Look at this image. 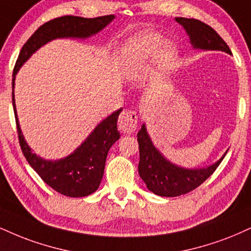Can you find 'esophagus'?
<instances>
[{
  "label": "esophagus",
  "mask_w": 251,
  "mask_h": 251,
  "mask_svg": "<svg viewBox=\"0 0 251 251\" xmlns=\"http://www.w3.org/2000/svg\"><path fill=\"white\" fill-rule=\"evenodd\" d=\"M137 122L138 117L136 111L128 109L121 113L119 121H117V126H119V129L121 131L126 132V134H131L137 128Z\"/></svg>",
  "instance_id": "34e87169"
}]
</instances>
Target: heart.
<instances>
[{
	"label": "heart",
	"mask_w": 251,
	"mask_h": 251,
	"mask_svg": "<svg viewBox=\"0 0 251 251\" xmlns=\"http://www.w3.org/2000/svg\"><path fill=\"white\" fill-rule=\"evenodd\" d=\"M162 43V37L158 33L142 32L131 40L128 49V59L131 64L138 61H147ZM172 48L170 45H164L158 50V61L162 67H166L172 58Z\"/></svg>",
	"instance_id": "obj_1"
}]
</instances>
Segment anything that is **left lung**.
Returning a JSON list of instances; mask_svg holds the SVG:
<instances>
[{"label":"left lung","instance_id":"8db88e82","mask_svg":"<svg viewBox=\"0 0 251 251\" xmlns=\"http://www.w3.org/2000/svg\"><path fill=\"white\" fill-rule=\"evenodd\" d=\"M176 21L187 31L194 48L202 50H220L230 53V49L227 43L213 27L207 25L203 22L185 17H177ZM137 141L140 145L138 172L148 188L160 197H178L193 191L207 178L211 177L212 173L218 169L222 159L225 158L224 156L207 169L186 170L173 165L164 158L151 143L144 125L138 131Z\"/></svg>","mask_w":251,"mask_h":251}]
</instances>
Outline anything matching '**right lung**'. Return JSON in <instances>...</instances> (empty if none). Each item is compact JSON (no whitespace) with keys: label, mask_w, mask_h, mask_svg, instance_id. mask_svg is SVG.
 <instances>
[{"label":"right lung","mask_w":251,"mask_h":251,"mask_svg":"<svg viewBox=\"0 0 251 251\" xmlns=\"http://www.w3.org/2000/svg\"><path fill=\"white\" fill-rule=\"evenodd\" d=\"M113 18L114 15L94 18L67 15V16L53 18L40 25L26 40L18 54L12 72L14 76L12 88L15 83V75L20 67L33 52L38 50L45 43L61 37H76V38L89 37L103 29ZM12 104H14L21 149L23 151L24 157L32 166V169L38 173L39 177L54 191L66 197H86L97 191L103 177L108 151L111 145L120 138V132L117 130V117L122 109L116 110L106 120L102 121L88 136L87 140L72 154L64 159L50 162V160L42 159L36 153H33L24 141L17 121L14 91H12Z\"/></svg>","instance_id":"add662e5"}]
</instances>
